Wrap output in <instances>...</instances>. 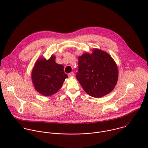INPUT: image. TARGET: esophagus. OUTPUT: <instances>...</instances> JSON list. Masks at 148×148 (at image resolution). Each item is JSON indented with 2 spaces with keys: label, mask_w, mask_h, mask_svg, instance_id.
<instances>
[{
  "label": "esophagus",
  "mask_w": 148,
  "mask_h": 148,
  "mask_svg": "<svg viewBox=\"0 0 148 148\" xmlns=\"http://www.w3.org/2000/svg\"><path fill=\"white\" fill-rule=\"evenodd\" d=\"M74 76V72H71V73L69 74V77H73Z\"/></svg>",
  "instance_id": "1"
}]
</instances>
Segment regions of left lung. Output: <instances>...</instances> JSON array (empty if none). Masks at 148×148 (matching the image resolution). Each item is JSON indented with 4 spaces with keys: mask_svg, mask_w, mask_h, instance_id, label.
I'll return each mask as SVG.
<instances>
[{
    "mask_svg": "<svg viewBox=\"0 0 148 148\" xmlns=\"http://www.w3.org/2000/svg\"><path fill=\"white\" fill-rule=\"evenodd\" d=\"M78 72L76 78L89 95L100 98L110 93L118 78L116 62L107 52L94 49L78 57Z\"/></svg>",
    "mask_w": 148,
    "mask_h": 148,
    "instance_id": "left-lung-1",
    "label": "left lung"
}]
</instances>
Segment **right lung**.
<instances>
[{
    "label": "right lung",
    "instance_id": "obj_1",
    "mask_svg": "<svg viewBox=\"0 0 148 148\" xmlns=\"http://www.w3.org/2000/svg\"><path fill=\"white\" fill-rule=\"evenodd\" d=\"M67 77L64 72V66L56 62L54 55L48 60L43 57L38 58L31 74L34 89L45 97L53 95L58 91Z\"/></svg>",
    "mask_w": 148,
    "mask_h": 148
}]
</instances>
